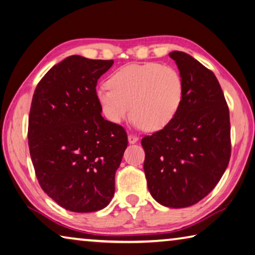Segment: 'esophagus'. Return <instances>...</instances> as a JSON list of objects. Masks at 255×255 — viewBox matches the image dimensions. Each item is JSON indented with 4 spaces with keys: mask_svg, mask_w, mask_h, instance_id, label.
<instances>
[{
    "mask_svg": "<svg viewBox=\"0 0 255 255\" xmlns=\"http://www.w3.org/2000/svg\"><path fill=\"white\" fill-rule=\"evenodd\" d=\"M138 139H139V138L135 135H128V142L129 143H136L138 141Z\"/></svg>",
    "mask_w": 255,
    "mask_h": 255,
    "instance_id": "1",
    "label": "esophagus"
}]
</instances>
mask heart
I'll use <instances>...</instances> for the list:
<instances>
[{"instance_id":"heart-1","label":"heart","mask_w":255,"mask_h":255,"mask_svg":"<svg viewBox=\"0 0 255 255\" xmlns=\"http://www.w3.org/2000/svg\"><path fill=\"white\" fill-rule=\"evenodd\" d=\"M96 98L110 123L122 124L133 112L137 128L158 131L177 115L184 98V82L170 66L133 63L118 69L108 86L97 88Z\"/></svg>"}]
</instances>
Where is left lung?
<instances>
[{"label":"left lung","mask_w":255,"mask_h":255,"mask_svg":"<svg viewBox=\"0 0 255 255\" xmlns=\"http://www.w3.org/2000/svg\"><path fill=\"white\" fill-rule=\"evenodd\" d=\"M184 98L167 127L141 139L148 189L166 207H188L220 182L231 157L230 113L214 73L191 55L169 53Z\"/></svg>","instance_id":"left-lung-1"}]
</instances>
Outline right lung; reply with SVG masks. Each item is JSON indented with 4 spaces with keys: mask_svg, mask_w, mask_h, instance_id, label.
<instances>
[{
    "mask_svg": "<svg viewBox=\"0 0 255 255\" xmlns=\"http://www.w3.org/2000/svg\"><path fill=\"white\" fill-rule=\"evenodd\" d=\"M113 60L70 55L35 88L29 148L41 188L76 213L103 210L115 194V174L128 145L125 129L106 120L96 98Z\"/></svg>",
    "mask_w": 255,
    "mask_h": 255,
    "instance_id": "1",
    "label": "right lung"
}]
</instances>
